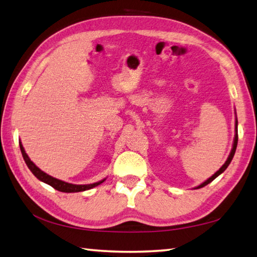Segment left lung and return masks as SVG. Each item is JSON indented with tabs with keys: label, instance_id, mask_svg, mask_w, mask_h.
<instances>
[{
	"label": "left lung",
	"instance_id": "1",
	"mask_svg": "<svg viewBox=\"0 0 257 257\" xmlns=\"http://www.w3.org/2000/svg\"><path fill=\"white\" fill-rule=\"evenodd\" d=\"M237 141H238V135H237V118H236V119H235V138H234L233 148H232L231 153H229V155H228V158H227L226 162H225V163L222 165L221 169H219V170H218V171L215 173V174H213L211 177H209V179H207L205 182H203L201 185H198V186H197V187H195V188H201V187H204V186H205V185L209 184V183H211L213 180H215L218 175H221L222 173H223L225 170L227 169V166L229 165V163H231L232 160H233V156H234V154H235V151H236Z\"/></svg>",
	"mask_w": 257,
	"mask_h": 257
}]
</instances>
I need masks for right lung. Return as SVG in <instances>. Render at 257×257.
<instances>
[{"instance_id":"add662e5","label":"right lung","mask_w":257,"mask_h":257,"mask_svg":"<svg viewBox=\"0 0 257 257\" xmlns=\"http://www.w3.org/2000/svg\"><path fill=\"white\" fill-rule=\"evenodd\" d=\"M20 149L21 152H22V155H23V159L25 161L26 165L30 169V171L33 173L34 176H36V179H39L40 181L46 183V184L51 185L52 187H54L55 190L60 191V192H64V193H76V192H83V191H87V190H91V188L95 187L99 184H102V183L105 181L106 179H104L99 182L96 183H93V184H84V185H76V184H71V183H67L64 181H61V180H57L55 177L51 176L49 174H46L45 172H43L42 170H40L38 166H36L32 161L30 160V158L28 156V154L25 153V150L23 148L22 143H21L20 141Z\"/></svg>"}]
</instances>
